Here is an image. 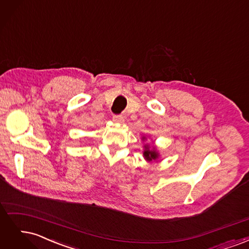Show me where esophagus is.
<instances>
[{
	"mask_svg": "<svg viewBox=\"0 0 249 249\" xmlns=\"http://www.w3.org/2000/svg\"><path fill=\"white\" fill-rule=\"evenodd\" d=\"M113 122L116 123V124H124V118L122 115H114V116H113Z\"/></svg>",
	"mask_w": 249,
	"mask_h": 249,
	"instance_id": "obj_1",
	"label": "esophagus"
}]
</instances>
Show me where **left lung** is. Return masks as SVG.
Masks as SVG:
<instances>
[{
	"instance_id": "1",
	"label": "left lung",
	"mask_w": 249,
	"mask_h": 249,
	"mask_svg": "<svg viewBox=\"0 0 249 249\" xmlns=\"http://www.w3.org/2000/svg\"><path fill=\"white\" fill-rule=\"evenodd\" d=\"M142 140L145 141L146 137L143 136ZM144 149H143V158H144V160L147 162H157L158 160L160 159V154L158 152V148L156 145H150L149 143H145L144 145H143Z\"/></svg>"
}]
</instances>
